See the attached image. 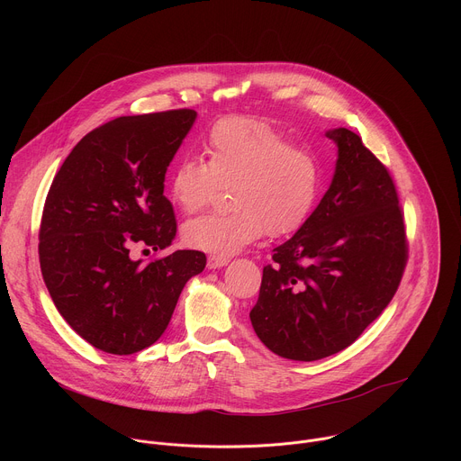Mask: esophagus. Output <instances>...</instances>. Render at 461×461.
I'll return each instance as SVG.
<instances>
[{
	"mask_svg": "<svg viewBox=\"0 0 461 461\" xmlns=\"http://www.w3.org/2000/svg\"><path fill=\"white\" fill-rule=\"evenodd\" d=\"M228 262H230V258L224 257V255H210V257H208V268H210V270L222 268V267L228 265Z\"/></svg>",
	"mask_w": 461,
	"mask_h": 461,
	"instance_id": "esophagus-1",
	"label": "esophagus"
}]
</instances>
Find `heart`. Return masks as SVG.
Wrapping results in <instances>:
<instances>
[{
    "instance_id": "heart-1",
    "label": "heart",
    "mask_w": 461,
    "mask_h": 461,
    "mask_svg": "<svg viewBox=\"0 0 461 461\" xmlns=\"http://www.w3.org/2000/svg\"><path fill=\"white\" fill-rule=\"evenodd\" d=\"M204 158H180L167 178L169 201L184 213L208 206L228 185L226 212L191 219L182 228L187 246L231 255L262 233L281 237L312 215L321 191L317 155L272 123L248 116L219 120L206 137Z\"/></svg>"
}]
</instances>
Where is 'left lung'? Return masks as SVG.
<instances>
[{
	"instance_id": "obj_1",
	"label": "left lung",
	"mask_w": 461,
	"mask_h": 461,
	"mask_svg": "<svg viewBox=\"0 0 461 461\" xmlns=\"http://www.w3.org/2000/svg\"><path fill=\"white\" fill-rule=\"evenodd\" d=\"M338 144L334 180L319 206L262 270L249 312L274 354L317 361L350 347L396 294L409 242L396 184L350 129Z\"/></svg>"
}]
</instances>
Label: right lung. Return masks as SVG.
<instances>
[{"label": "right lung", "instance_id": "obj_1", "mask_svg": "<svg viewBox=\"0 0 461 461\" xmlns=\"http://www.w3.org/2000/svg\"><path fill=\"white\" fill-rule=\"evenodd\" d=\"M196 113L173 109L114 118L87 133L47 193L40 267L61 317L95 348L129 356L167 328L184 285L206 255L176 249L148 265L133 244L166 249L176 235L164 194L169 162Z\"/></svg>", "mask_w": 461, "mask_h": 461}]
</instances>
